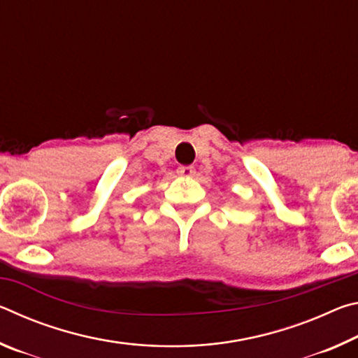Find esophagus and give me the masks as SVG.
Returning a JSON list of instances; mask_svg holds the SVG:
<instances>
[{"label":"esophagus","mask_w":358,"mask_h":358,"mask_svg":"<svg viewBox=\"0 0 358 358\" xmlns=\"http://www.w3.org/2000/svg\"><path fill=\"white\" fill-rule=\"evenodd\" d=\"M177 172H178V175H181V177H192V175L196 173L192 166H181V167H178Z\"/></svg>","instance_id":"34e87169"}]
</instances>
